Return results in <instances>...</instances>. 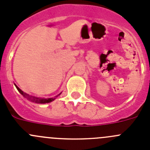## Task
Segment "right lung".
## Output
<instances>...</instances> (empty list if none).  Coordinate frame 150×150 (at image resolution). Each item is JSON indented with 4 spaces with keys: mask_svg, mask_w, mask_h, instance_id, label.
<instances>
[{
    "mask_svg": "<svg viewBox=\"0 0 150 150\" xmlns=\"http://www.w3.org/2000/svg\"><path fill=\"white\" fill-rule=\"evenodd\" d=\"M16 87V88L18 89V91L19 92H20V94H22V95L24 96V97H27V99H29V100H30L31 101H33V102H35V103H50L52 102V101H53V100H55L56 98H47V99H42V98H38V97H31V96L28 95V94H27L26 93H24V91H22L21 90L20 88H19L16 85H15ZM57 97V96H56Z\"/></svg>",
    "mask_w": 150,
    "mask_h": 150,
    "instance_id": "1",
    "label": "right lung"
}]
</instances>
